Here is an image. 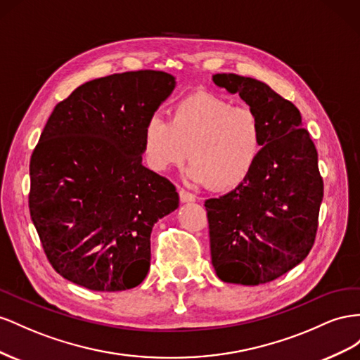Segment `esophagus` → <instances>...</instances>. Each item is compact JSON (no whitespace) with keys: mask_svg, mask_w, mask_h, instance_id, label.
I'll return each instance as SVG.
<instances>
[{"mask_svg":"<svg viewBox=\"0 0 360 360\" xmlns=\"http://www.w3.org/2000/svg\"><path fill=\"white\" fill-rule=\"evenodd\" d=\"M179 199L181 202H194L196 200V196H194L193 193L184 190V188H179Z\"/></svg>","mask_w":360,"mask_h":360,"instance_id":"obj_1","label":"esophagus"}]
</instances>
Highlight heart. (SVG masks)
Here are the masks:
<instances>
[{"label": "heart", "instance_id": "b5f03b06", "mask_svg": "<svg viewBox=\"0 0 360 360\" xmlns=\"http://www.w3.org/2000/svg\"><path fill=\"white\" fill-rule=\"evenodd\" d=\"M143 155L155 172L179 166L190 157L188 178L214 190L238 187L264 150V125L250 107L211 94H193L169 111V120L148 119L141 136Z\"/></svg>", "mask_w": 360, "mask_h": 360}]
</instances>
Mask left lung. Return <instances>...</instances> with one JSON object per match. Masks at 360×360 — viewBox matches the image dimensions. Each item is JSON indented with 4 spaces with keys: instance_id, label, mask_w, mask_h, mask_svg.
<instances>
[{
    "instance_id": "1",
    "label": "left lung",
    "mask_w": 360,
    "mask_h": 360,
    "mask_svg": "<svg viewBox=\"0 0 360 360\" xmlns=\"http://www.w3.org/2000/svg\"><path fill=\"white\" fill-rule=\"evenodd\" d=\"M238 94L264 125V150L237 188L205 202L211 262L223 282H271L300 264L315 243L324 194L318 153L300 111L262 81L215 74Z\"/></svg>"
}]
</instances>
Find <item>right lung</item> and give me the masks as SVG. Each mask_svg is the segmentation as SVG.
Instances as JSON below:
<instances>
[{
	"instance_id": "1",
	"label": "right lung",
	"mask_w": 360,
	"mask_h": 360,
	"mask_svg": "<svg viewBox=\"0 0 360 360\" xmlns=\"http://www.w3.org/2000/svg\"><path fill=\"white\" fill-rule=\"evenodd\" d=\"M173 89L167 72H123L77 87L51 112L30 160L28 208L65 279L123 291L146 277L153 224L179 196L141 164V136Z\"/></svg>"
}]
</instances>
